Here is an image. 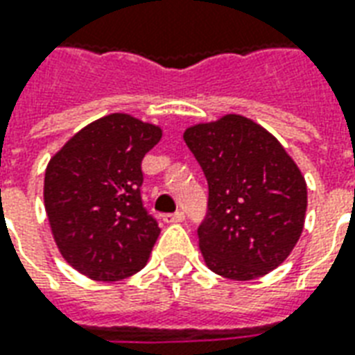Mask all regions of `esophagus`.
<instances>
[{"label": "esophagus", "instance_id": "esophagus-1", "mask_svg": "<svg viewBox=\"0 0 355 355\" xmlns=\"http://www.w3.org/2000/svg\"><path fill=\"white\" fill-rule=\"evenodd\" d=\"M182 220H184V212L182 211L173 212V214H165L164 216V222H167V224H177V222H182Z\"/></svg>", "mask_w": 355, "mask_h": 355}]
</instances>
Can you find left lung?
I'll return each instance as SVG.
<instances>
[{
	"mask_svg": "<svg viewBox=\"0 0 355 355\" xmlns=\"http://www.w3.org/2000/svg\"><path fill=\"white\" fill-rule=\"evenodd\" d=\"M184 141L209 184L198 227L207 267L231 280L277 269L297 244L306 212L295 162L269 131L239 114L191 125Z\"/></svg>",
	"mask_w": 355,
	"mask_h": 355,
	"instance_id": "1",
	"label": "left lung"
}]
</instances>
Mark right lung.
Listing matches in <instances>:
<instances>
[{
  "mask_svg": "<svg viewBox=\"0 0 355 355\" xmlns=\"http://www.w3.org/2000/svg\"><path fill=\"white\" fill-rule=\"evenodd\" d=\"M162 130L114 112L86 125L44 173V209L65 261L116 282L143 269L159 235L141 199L143 157Z\"/></svg>",
  "mask_w": 355,
  "mask_h": 355,
  "instance_id": "obj_1",
  "label": "right lung"
}]
</instances>
